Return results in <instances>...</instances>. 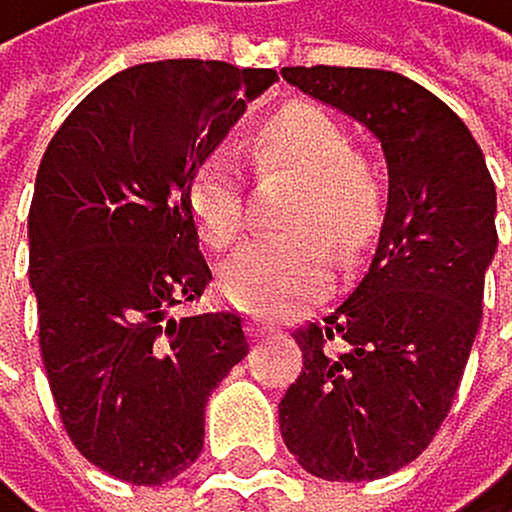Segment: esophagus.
I'll use <instances>...</instances> for the list:
<instances>
[{
  "instance_id": "obj_1",
  "label": "esophagus",
  "mask_w": 512,
  "mask_h": 512,
  "mask_svg": "<svg viewBox=\"0 0 512 512\" xmlns=\"http://www.w3.org/2000/svg\"><path fill=\"white\" fill-rule=\"evenodd\" d=\"M251 332H254V338H264V335L278 332V325L268 322V318H251Z\"/></svg>"
}]
</instances>
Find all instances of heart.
<instances>
[{"mask_svg": "<svg viewBox=\"0 0 512 512\" xmlns=\"http://www.w3.org/2000/svg\"><path fill=\"white\" fill-rule=\"evenodd\" d=\"M251 160L261 174L298 177L281 224L288 234L248 244L221 268V295L244 311L281 318L325 295L335 274L355 264L382 224V184L352 150L335 116L311 103H285L254 127ZM187 207L211 248H234L248 231L241 170L227 157H207L187 187Z\"/></svg>", "mask_w": 512, "mask_h": 512, "instance_id": "1", "label": "heart"}]
</instances>
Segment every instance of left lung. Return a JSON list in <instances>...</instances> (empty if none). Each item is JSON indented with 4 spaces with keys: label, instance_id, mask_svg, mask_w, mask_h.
Instances as JSON below:
<instances>
[{
    "label": "left lung",
    "instance_id": "left-lung-1",
    "mask_svg": "<svg viewBox=\"0 0 512 512\" xmlns=\"http://www.w3.org/2000/svg\"><path fill=\"white\" fill-rule=\"evenodd\" d=\"M281 76L365 123L389 164L369 264L322 322L295 332L305 369L278 406L285 446L322 480H379L443 426L483 322L496 187L480 143L409 76L285 66Z\"/></svg>",
    "mask_w": 512,
    "mask_h": 512
}]
</instances>
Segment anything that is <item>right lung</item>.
<instances>
[{
    "mask_svg": "<svg viewBox=\"0 0 512 512\" xmlns=\"http://www.w3.org/2000/svg\"><path fill=\"white\" fill-rule=\"evenodd\" d=\"M274 69L140 63L56 130L29 207V285L59 419L103 473L160 486L204 449V406L248 355L238 311L174 318L211 285L187 207L194 170Z\"/></svg>",
    "mask_w": 512,
    "mask_h": 512,
    "instance_id": "add662e5",
    "label": "right lung"
}]
</instances>
